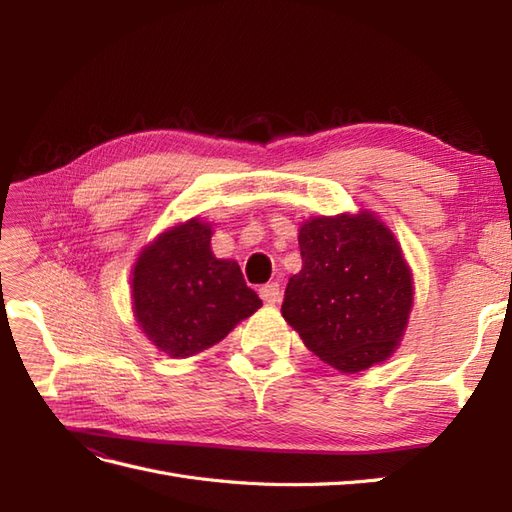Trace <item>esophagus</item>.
Returning <instances> with one entry per match:
<instances>
[{"mask_svg":"<svg viewBox=\"0 0 512 512\" xmlns=\"http://www.w3.org/2000/svg\"><path fill=\"white\" fill-rule=\"evenodd\" d=\"M280 297H282V288H280V284H277V282H269V284H265V286L260 288V299L265 301V303H269V305L280 301Z\"/></svg>","mask_w":512,"mask_h":512,"instance_id":"34e87169","label":"esophagus"}]
</instances>
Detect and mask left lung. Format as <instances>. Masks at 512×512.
Returning <instances> with one entry per match:
<instances>
[{"label":"left lung","instance_id":"left-lung-1","mask_svg":"<svg viewBox=\"0 0 512 512\" xmlns=\"http://www.w3.org/2000/svg\"><path fill=\"white\" fill-rule=\"evenodd\" d=\"M303 269L282 314L320 361L344 374L389 359L408 324L412 277L391 230L371 213L314 218L299 232Z\"/></svg>","mask_w":512,"mask_h":512}]
</instances>
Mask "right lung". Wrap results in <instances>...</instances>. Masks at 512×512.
<instances>
[{
    "mask_svg": "<svg viewBox=\"0 0 512 512\" xmlns=\"http://www.w3.org/2000/svg\"><path fill=\"white\" fill-rule=\"evenodd\" d=\"M134 316L173 359L224 339L262 305L235 260L211 252V228L198 220L164 232L138 258L132 277Z\"/></svg>",
    "mask_w": 512,
    "mask_h": 512,
    "instance_id": "1",
    "label": "right lung"
}]
</instances>
